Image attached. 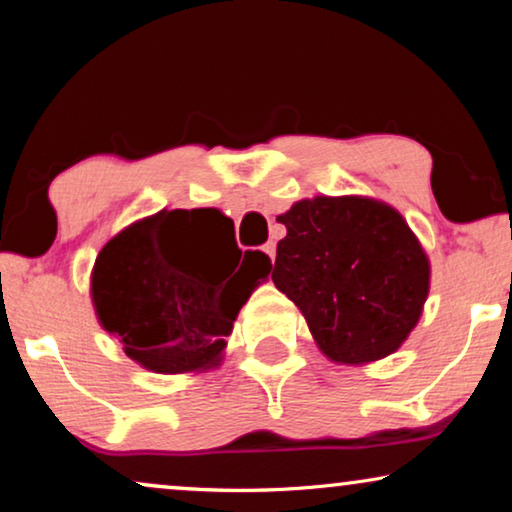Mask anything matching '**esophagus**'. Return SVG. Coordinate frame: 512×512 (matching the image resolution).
Wrapping results in <instances>:
<instances>
[{
	"label": "esophagus",
	"instance_id": "obj_1",
	"mask_svg": "<svg viewBox=\"0 0 512 512\" xmlns=\"http://www.w3.org/2000/svg\"><path fill=\"white\" fill-rule=\"evenodd\" d=\"M263 251H265V256L270 258V261H275V244H272V242L263 244Z\"/></svg>",
	"mask_w": 512,
	"mask_h": 512
}]
</instances>
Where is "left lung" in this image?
Returning a JSON list of instances; mask_svg holds the SVG:
<instances>
[{
	"label": "left lung",
	"mask_w": 512,
	"mask_h": 512,
	"mask_svg": "<svg viewBox=\"0 0 512 512\" xmlns=\"http://www.w3.org/2000/svg\"><path fill=\"white\" fill-rule=\"evenodd\" d=\"M272 282L335 363L394 354L422 317L431 265L394 207L361 195L300 200L277 219Z\"/></svg>",
	"instance_id": "obj_1"
}]
</instances>
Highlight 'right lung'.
<instances>
[{
  "mask_svg": "<svg viewBox=\"0 0 512 512\" xmlns=\"http://www.w3.org/2000/svg\"><path fill=\"white\" fill-rule=\"evenodd\" d=\"M226 223L214 212L163 209L97 254L90 277L97 319L139 366L163 375L219 366L237 312L272 268L263 251H244L231 278L237 265L228 270L209 240Z\"/></svg>",
  "mask_w": 512,
  "mask_h": 512,
  "instance_id": "add662e5",
  "label": "right lung"
}]
</instances>
